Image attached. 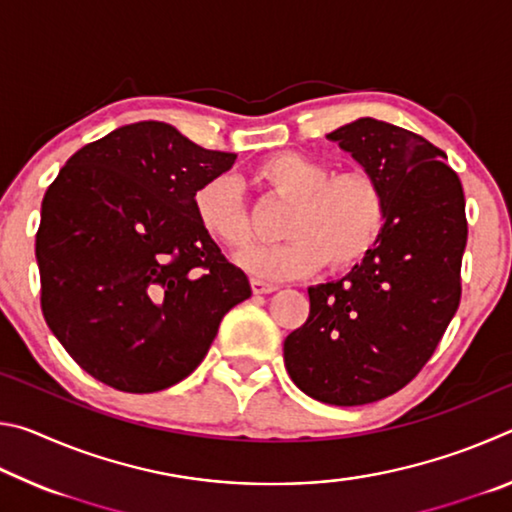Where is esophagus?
Masks as SVG:
<instances>
[{"label":"esophagus","instance_id":"obj_1","mask_svg":"<svg viewBox=\"0 0 512 512\" xmlns=\"http://www.w3.org/2000/svg\"><path fill=\"white\" fill-rule=\"evenodd\" d=\"M250 287H253L255 296H262V293H273V291H277V284L257 280V277H255V280H250Z\"/></svg>","mask_w":512,"mask_h":512}]
</instances>
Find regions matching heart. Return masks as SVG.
<instances>
[{
    "mask_svg": "<svg viewBox=\"0 0 512 512\" xmlns=\"http://www.w3.org/2000/svg\"><path fill=\"white\" fill-rule=\"evenodd\" d=\"M253 180L291 210L280 246L253 248L239 264L255 277L291 280L314 275L329 264L348 271L379 246L388 223V196L375 173L361 167L339 173L307 155L287 151L259 162ZM194 216L201 230L228 250H244L253 230L239 187L228 176L205 180L194 194Z\"/></svg>",
    "mask_w": 512,
    "mask_h": 512,
    "instance_id": "obj_1",
    "label": "heart"
}]
</instances>
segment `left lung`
Returning <instances> with one entry per match:
<instances>
[{
	"label": "left lung",
	"instance_id": "left-lung-1",
	"mask_svg": "<svg viewBox=\"0 0 512 512\" xmlns=\"http://www.w3.org/2000/svg\"><path fill=\"white\" fill-rule=\"evenodd\" d=\"M327 140L381 180L388 223L379 246L343 280L309 289V318L284 341V366L314 400L359 406L409 384L452 323L465 196L445 151L406 128L363 117Z\"/></svg>",
	"mask_w": 512,
	"mask_h": 512
}]
</instances>
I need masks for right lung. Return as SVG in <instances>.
<instances>
[{
    "label": "right lung",
    "mask_w": 512,
    "mask_h": 512,
    "mask_svg": "<svg viewBox=\"0 0 512 512\" xmlns=\"http://www.w3.org/2000/svg\"><path fill=\"white\" fill-rule=\"evenodd\" d=\"M162 121L85 144L42 198L40 307L79 366L124 393L187 375L250 282L205 235L194 194L235 164Z\"/></svg>",
    "instance_id": "right-lung-1"
}]
</instances>
